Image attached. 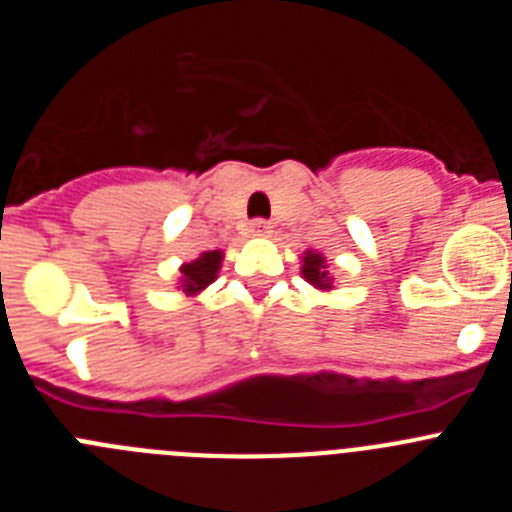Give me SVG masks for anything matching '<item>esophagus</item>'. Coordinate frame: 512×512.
<instances>
[{
    "label": "esophagus",
    "mask_w": 512,
    "mask_h": 512,
    "mask_svg": "<svg viewBox=\"0 0 512 512\" xmlns=\"http://www.w3.org/2000/svg\"><path fill=\"white\" fill-rule=\"evenodd\" d=\"M248 230H251V235H256V238H266V235L271 233V223H266V220H253V223L248 225Z\"/></svg>",
    "instance_id": "34e87169"
}]
</instances>
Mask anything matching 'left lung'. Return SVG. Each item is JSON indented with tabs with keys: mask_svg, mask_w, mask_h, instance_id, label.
<instances>
[{
	"mask_svg": "<svg viewBox=\"0 0 512 512\" xmlns=\"http://www.w3.org/2000/svg\"><path fill=\"white\" fill-rule=\"evenodd\" d=\"M302 277L318 289H333V279L328 277V264H325L323 253L307 251L302 259Z\"/></svg>",
	"mask_w": 512,
	"mask_h": 512,
	"instance_id": "obj_1",
	"label": "left lung"
}]
</instances>
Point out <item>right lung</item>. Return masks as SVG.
Wrapping results in <instances>:
<instances>
[{
	"label": "right lung",
	"instance_id": "add662e5",
	"mask_svg": "<svg viewBox=\"0 0 512 512\" xmlns=\"http://www.w3.org/2000/svg\"><path fill=\"white\" fill-rule=\"evenodd\" d=\"M220 264H223V251H207L202 253L200 259L189 261L182 269V292L187 297L200 295L202 289L210 287L217 279V271H220Z\"/></svg>",
	"mask_w": 512,
	"mask_h": 512
}]
</instances>
